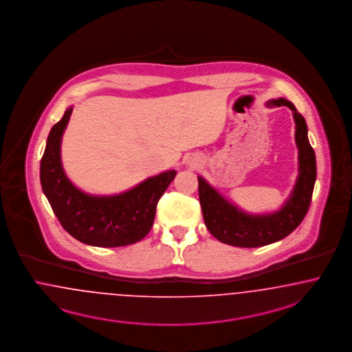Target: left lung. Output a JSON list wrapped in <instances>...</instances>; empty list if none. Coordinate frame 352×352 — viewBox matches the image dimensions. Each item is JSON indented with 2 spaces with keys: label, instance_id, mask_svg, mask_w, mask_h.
Listing matches in <instances>:
<instances>
[{
  "label": "left lung",
  "instance_id": "8db88e82",
  "mask_svg": "<svg viewBox=\"0 0 352 352\" xmlns=\"http://www.w3.org/2000/svg\"><path fill=\"white\" fill-rule=\"evenodd\" d=\"M267 106H287L295 118V139L298 149V177L289 199L279 211L249 214L229 203L206 179L197 177L199 200L204 223L220 242L239 248H259L274 243L292 233L309 210L317 175L316 155L308 140V126L295 104L287 99H272Z\"/></svg>",
  "mask_w": 352,
  "mask_h": 352
}]
</instances>
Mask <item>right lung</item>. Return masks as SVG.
<instances>
[{
	"label": "right lung",
	"instance_id": "right-lung-1",
	"mask_svg": "<svg viewBox=\"0 0 352 352\" xmlns=\"http://www.w3.org/2000/svg\"><path fill=\"white\" fill-rule=\"evenodd\" d=\"M67 109L60 122L52 126L41 161V183L61 226L80 242L118 248L144 239L155 221V208L177 171L169 170L145 179L136 187L113 197L87 195L65 175L60 145L71 118Z\"/></svg>",
	"mask_w": 352,
	"mask_h": 352
}]
</instances>
